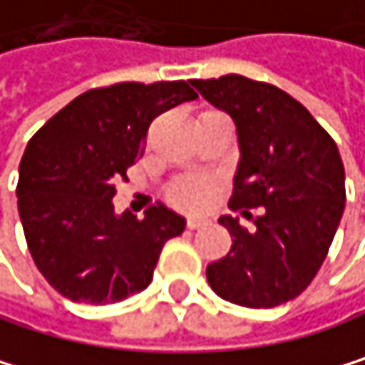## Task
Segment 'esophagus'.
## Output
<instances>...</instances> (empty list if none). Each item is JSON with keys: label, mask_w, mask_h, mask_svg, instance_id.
I'll list each match as a JSON object with an SVG mask.
<instances>
[{"label": "esophagus", "mask_w": 365, "mask_h": 365, "mask_svg": "<svg viewBox=\"0 0 365 365\" xmlns=\"http://www.w3.org/2000/svg\"><path fill=\"white\" fill-rule=\"evenodd\" d=\"M202 226H207V220H202V217H189V220H187V228H189V230L202 228Z\"/></svg>", "instance_id": "1"}]
</instances>
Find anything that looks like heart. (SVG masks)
<instances>
[{
	"instance_id": "heart-1",
	"label": "heart",
	"mask_w": 365,
	"mask_h": 365,
	"mask_svg": "<svg viewBox=\"0 0 365 365\" xmlns=\"http://www.w3.org/2000/svg\"><path fill=\"white\" fill-rule=\"evenodd\" d=\"M168 197L182 211H202L213 197V182L207 178H182L170 187Z\"/></svg>"
}]
</instances>
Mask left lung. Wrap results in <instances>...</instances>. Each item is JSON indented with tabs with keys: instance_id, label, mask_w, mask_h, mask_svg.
Here are the masks:
<instances>
[{
	"instance_id": "1",
	"label": "left lung",
	"mask_w": 365,
	"mask_h": 365,
	"mask_svg": "<svg viewBox=\"0 0 365 365\" xmlns=\"http://www.w3.org/2000/svg\"><path fill=\"white\" fill-rule=\"evenodd\" d=\"M191 84L237 125L242 160L228 209L244 217L259 209L255 230L230 215L220 217L232 246L207 267V281L235 304H283L314 281L339 226L346 189L337 145L312 113L274 84L237 73Z\"/></svg>"
}]
</instances>
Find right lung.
Returning <instances> with one entry per match:
<instances>
[{
    "mask_svg": "<svg viewBox=\"0 0 365 365\" xmlns=\"http://www.w3.org/2000/svg\"><path fill=\"white\" fill-rule=\"evenodd\" d=\"M197 93L185 80L119 82L71 100L30 139L16 205L30 255L47 283L73 302L110 304L152 281L185 217L156 205L115 215V182L143 156L154 117Z\"/></svg>",
    "mask_w": 365,
    "mask_h": 365,
    "instance_id": "obj_1",
    "label": "right lung"
}]
</instances>
